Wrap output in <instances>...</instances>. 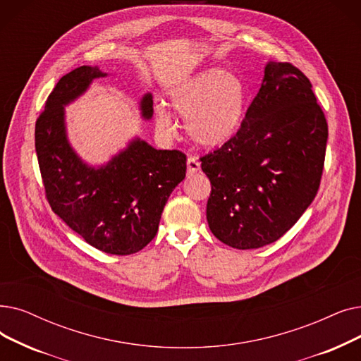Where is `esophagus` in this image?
<instances>
[{
    "label": "esophagus",
    "mask_w": 361,
    "mask_h": 361,
    "mask_svg": "<svg viewBox=\"0 0 361 361\" xmlns=\"http://www.w3.org/2000/svg\"><path fill=\"white\" fill-rule=\"evenodd\" d=\"M199 169H200V164H199L197 158H195V156L187 158V174L193 176V174H196Z\"/></svg>",
    "instance_id": "34e87169"
}]
</instances>
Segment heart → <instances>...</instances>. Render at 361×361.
<instances>
[{"label": "heart", "instance_id": "obj_1", "mask_svg": "<svg viewBox=\"0 0 361 361\" xmlns=\"http://www.w3.org/2000/svg\"><path fill=\"white\" fill-rule=\"evenodd\" d=\"M171 106L185 121L187 134L202 147H219L236 135L245 118L246 88L238 75L224 69L202 71L171 91ZM154 125L162 135L176 134L174 116L156 106Z\"/></svg>", "mask_w": 361, "mask_h": 361}]
</instances>
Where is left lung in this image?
I'll use <instances>...</instances> for the list:
<instances>
[{
  "label": "left lung",
  "mask_w": 361,
  "mask_h": 361,
  "mask_svg": "<svg viewBox=\"0 0 361 361\" xmlns=\"http://www.w3.org/2000/svg\"><path fill=\"white\" fill-rule=\"evenodd\" d=\"M327 122L308 78L269 61L240 130L200 158L211 181L207 219L214 236L236 249L280 239L316 197Z\"/></svg>",
  "instance_id": "1"
}]
</instances>
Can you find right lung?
<instances>
[{
    "mask_svg": "<svg viewBox=\"0 0 361 361\" xmlns=\"http://www.w3.org/2000/svg\"><path fill=\"white\" fill-rule=\"evenodd\" d=\"M104 76L97 66H81L60 78L37 121L35 150L54 214L88 245L106 254L130 255L158 233L166 200L185 177V156L134 137L103 165L82 161L69 143L65 107ZM138 107L150 121V92Z\"/></svg>",
    "mask_w": 361,
    "mask_h": 361,
    "instance_id": "obj_1",
    "label": "right lung"
}]
</instances>
